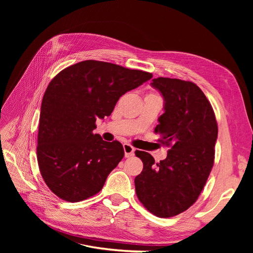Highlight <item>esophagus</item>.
I'll return each instance as SVG.
<instances>
[{"mask_svg":"<svg viewBox=\"0 0 253 253\" xmlns=\"http://www.w3.org/2000/svg\"><path fill=\"white\" fill-rule=\"evenodd\" d=\"M124 150H125V156H126V158H128V157H132V156L134 155L135 149L132 147L131 144L125 143V144H124Z\"/></svg>","mask_w":253,"mask_h":253,"instance_id":"34e87169","label":"esophagus"}]
</instances>
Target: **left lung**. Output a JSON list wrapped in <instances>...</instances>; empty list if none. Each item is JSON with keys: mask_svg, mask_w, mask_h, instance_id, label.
Returning a JSON list of instances; mask_svg holds the SVG:
<instances>
[{"mask_svg": "<svg viewBox=\"0 0 253 253\" xmlns=\"http://www.w3.org/2000/svg\"><path fill=\"white\" fill-rule=\"evenodd\" d=\"M152 81L165 101L155 133L170 150L158 164L149 153L135 152L143 163L135 189L147 210L171 217L192 206L206 185L214 163L217 124L208 99L193 82L163 77Z\"/></svg>", "mask_w": 253, "mask_h": 253, "instance_id": "8db88e82", "label": "left lung"}]
</instances>
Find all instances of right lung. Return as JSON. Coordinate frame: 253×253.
Instances as JSON below:
<instances>
[{
  "instance_id": "right-lung-1",
  "label": "right lung",
  "mask_w": 253,
  "mask_h": 253,
  "mask_svg": "<svg viewBox=\"0 0 253 253\" xmlns=\"http://www.w3.org/2000/svg\"><path fill=\"white\" fill-rule=\"evenodd\" d=\"M153 77L117 64L86 60L61 71L43 96L37 158L47 187L77 203L97 194L125 156L119 141L94 134L119 98Z\"/></svg>"
}]
</instances>
